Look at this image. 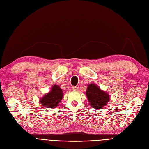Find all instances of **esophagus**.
<instances>
[{"instance_id":"esophagus-1","label":"esophagus","mask_w":149,"mask_h":149,"mask_svg":"<svg viewBox=\"0 0 149 149\" xmlns=\"http://www.w3.org/2000/svg\"><path fill=\"white\" fill-rule=\"evenodd\" d=\"M72 89H73V91H78V87H77V86H73V88H72Z\"/></svg>"}]
</instances>
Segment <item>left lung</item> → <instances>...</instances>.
Instances as JSON below:
<instances>
[{
	"instance_id": "left-lung-1",
	"label": "left lung",
	"mask_w": 149,
	"mask_h": 149,
	"mask_svg": "<svg viewBox=\"0 0 149 149\" xmlns=\"http://www.w3.org/2000/svg\"><path fill=\"white\" fill-rule=\"evenodd\" d=\"M86 95L90 105L97 109H102L106 106L110 100L109 96L107 93L102 91L96 84L93 83L88 85Z\"/></svg>"
}]
</instances>
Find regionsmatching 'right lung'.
Masks as SVG:
<instances>
[{
  "label": "right lung",
  "mask_w": 149,
  "mask_h": 149,
  "mask_svg": "<svg viewBox=\"0 0 149 149\" xmlns=\"http://www.w3.org/2000/svg\"><path fill=\"white\" fill-rule=\"evenodd\" d=\"M63 91L58 85H53L51 91L46 94L40 102L45 108H56L63 96Z\"/></svg>",
  "instance_id": "1"
}]
</instances>
